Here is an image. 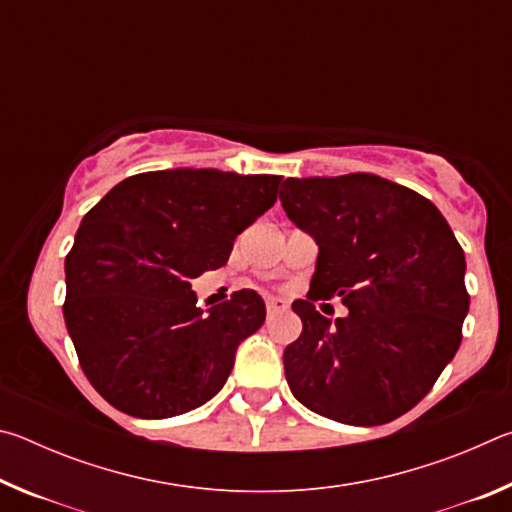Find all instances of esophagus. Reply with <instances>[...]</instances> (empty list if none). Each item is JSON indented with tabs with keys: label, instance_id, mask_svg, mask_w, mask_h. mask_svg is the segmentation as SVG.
Instances as JSON below:
<instances>
[{
	"label": "esophagus",
	"instance_id": "obj_1",
	"mask_svg": "<svg viewBox=\"0 0 512 512\" xmlns=\"http://www.w3.org/2000/svg\"><path fill=\"white\" fill-rule=\"evenodd\" d=\"M287 307H289V305H287V302H284L282 298H268V300H266V311H268V316L280 314V311H284Z\"/></svg>",
	"mask_w": 512,
	"mask_h": 512
}]
</instances>
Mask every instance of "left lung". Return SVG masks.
Listing matches in <instances>:
<instances>
[{
	"label": "left lung",
	"instance_id": "8db88e82",
	"mask_svg": "<svg viewBox=\"0 0 512 512\" xmlns=\"http://www.w3.org/2000/svg\"><path fill=\"white\" fill-rule=\"evenodd\" d=\"M280 201L318 241L302 334L284 350L296 400L336 422L384 424L413 409L463 339L465 255L429 198L370 173L287 178ZM339 295L334 324L316 299Z\"/></svg>",
	"mask_w": 512,
	"mask_h": 512
}]
</instances>
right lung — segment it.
I'll return each instance as SVG.
<instances>
[{"instance_id": "obj_1", "label": "right lung", "mask_w": 512, "mask_h": 512, "mask_svg": "<svg viewBox=\"0 0 512 512\" xmlns=\"http://www.w3.org/2000/svg\"><path fill=\"white\" fill-rule=\"evenodd\" d=\"M282 176L137 173L85 214L65 257V325L103 400L135 418L196 409L221 391L266 307L241 289L205 311L192 280L228 262L277 201Z\"/></svg>"}]
</instances>
